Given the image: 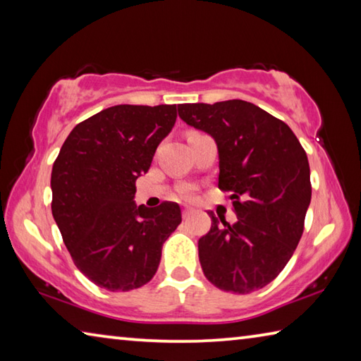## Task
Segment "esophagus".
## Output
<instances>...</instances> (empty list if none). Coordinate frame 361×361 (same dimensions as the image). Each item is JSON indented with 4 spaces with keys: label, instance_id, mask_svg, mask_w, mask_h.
Masks as SVG:
<instances>
[{
    "label": "esophagus",
    "instance_id": "34e87169",
    "mask_svg": "<svg viewBox=\"0 0 361 361\" xmlns=\"http://www.w3.org/2000/svg\"><path fill=\"white\" fill-rule=\"evenodd\" d=\"M194 213V210L192 209H189V207H185V209H183V218L185 219H188L189 216H191Z\"/></svg>",
    "mask_w": 361,
    "mask_h": 361
}]
</instances>
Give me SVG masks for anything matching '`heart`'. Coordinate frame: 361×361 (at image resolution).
Returning <instances> with one entry per match:
<instances>
[{
	"instance_id": "b5f03b06",
	"label": "heart",
	"mask_w": 361,
	"mask_h": 361,
	"mask_svg": "<svg viewBox=\"0 0 361 361\" xmlns=\"http://www.w3.org/2000/svg\"><path fill=\"white\" fill-rule=\"evenodd\" d=\"M186 195H188V197H191V195H192V191H191V189H188V191H186Z\"/></svg>"
}]
</instances>
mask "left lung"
<instances>
[{
	"label": "left lung",
	"instance_id": "obj_1",
	"mask_svg": "<svg viewBox=\"0 0 361 361\" xmlns=\"http://www.w3.org/2000/svg\"><path fill=\"white\" fill-rule=\"evenodd\" d=\"M188 126L215 140L218 188L229 191L237 221L213 216L199 239L205 277L219 290L247 295L276 279L295 253L309 209L310 169L283 121L243 100L178 105Z\"/></svg>",
	"mask_w": 361,
	"mask_h": 361
}]
</instances>
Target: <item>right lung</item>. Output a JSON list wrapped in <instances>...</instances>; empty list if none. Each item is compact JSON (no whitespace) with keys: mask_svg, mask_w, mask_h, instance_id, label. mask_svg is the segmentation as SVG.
Wrapping results in <instances>:
<instances>
[{"mask_svg":"<svg viewBox=\"0 0 361 361\" xmlns=\"http://www.w3.org/2000/svg\"><path fill=\"white\" fill-rule=\"evenodd\" d=\"M175 105H116L70 132L51 175L52 216L76 267L109 291L154 277L180 205H137L135 181L173 129Z\"/></svg>","mask_w":361,"mask_h":361,"instance_id":"obj_1","label":"right lung"}]
</instances>
